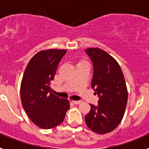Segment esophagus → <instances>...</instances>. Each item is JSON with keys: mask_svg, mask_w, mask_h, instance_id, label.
Listing matches in <instances>:
<instances>
[{"mask_svg": "<svg viewBox=\"0 0 149 149\" xmlns=\"http://www.w3.org/2000/svg\"><path fill=\"white\" fill-rule=\"evenodd\" d=\"M73 103L75 104H79L81 103V101H79V100H73Z\"/></svg>", "mask_w": 149, "mask_h": 149, "instance_id": "esophagus-1", "label": "esophagus"}]
</instances>
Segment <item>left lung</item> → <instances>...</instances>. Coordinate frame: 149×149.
Segmentation results:
<instances>
[{"label":"left lung","instance_id":"left-lung-1","mask_svg":"<svg viewBox=\"0 0 149 149\" xmlns=\"http://www.w3.org/2000/svg\"><path fill=\"white\" fill-rule=\"evenodd\" d=\"M93 64L91 88L99 97L98 105L90 104L86 124L92 131L104 134L120 123L127 102L125 78L118 63L99 48L85 49Z\"/></svg>","mask_w":149,"mask_h":149}]
</instances>
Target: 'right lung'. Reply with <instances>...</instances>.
Returning <instances> with one entry per match:
<instances>
[{
  "mask_svg": "<svg viewBox=\"0 0 149 149\" xmlns=\"http://www.w3.org/2000/svg\"><path fill=\"white\" fill-rule=\"evenodd\" d=\"M67 51H40L29 62L21 84V100L24 109L38 127L50 129L59 125L65 118L70 104L51 91L59 63Z\"/></svg>",
  "mask_w": 149,
  "mask_h": 149,
  "instance_id": "obj_1",
  "label": "right lung"
}]
</instances>
